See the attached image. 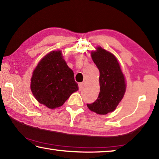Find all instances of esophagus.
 I'll return each instance as SVG.
<instances>
[{"instance_id":"obj_1","label":"esophagus","mask_w":159,"mask_h":159,"mask_svg":"<svg viewBox=\"0 0 159 159\" xmlns=\"http://www.w3.org/2000/svg\"><path fill=\"white\" fill-rule=\"evenodd\" d=\"M83 87H84V83H80V84H79V89L82 90L83 89Z\"/></svg>"}]
</instances>
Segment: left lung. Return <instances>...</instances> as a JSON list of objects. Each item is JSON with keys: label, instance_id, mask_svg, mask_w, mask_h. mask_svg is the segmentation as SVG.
I'll use <instances>...</instances> for the list:
<instances>
[{"label": "left lung", "instance_id": "1", "mask_svg": "<svg viewBox=\"0 0 159 159\" xmlns=\"http://www.w3.org/2000/svg\"><path fill=\"white\" fill-rule=\"evenodd\" d=\"M91 55L99 71L100 92L96 101L87 105L97 114H107L115 110L123 98L125 80L118 61L111 52L98 47Z\"/></svg>", "mask_w": 159, "mask_h": 159}]
</instances>
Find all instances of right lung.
Wrapping results in <instances>:
<instances>
[{"label":"right lung","instance_id":"1","mask_svg":"<svg viewBox=\"0 0 159 159\" xmlns=\"http://www.w3.org/2000/svg\"><path fill=\"white\" fill-rule=\"evenodd\" d=\"M31 91L40 104L50 109L61 107L78 90L74 72L62 58L61 51L45 56L33 71Z\"/></svg>","mask_w":159,"mask_h":159}]
</instances>
